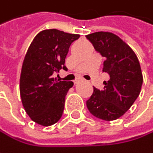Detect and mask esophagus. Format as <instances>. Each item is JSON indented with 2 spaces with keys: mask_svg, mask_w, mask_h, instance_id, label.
<instances>
[{
  "mask_svg": "<svg viewBox=\"0 0 153 153\" xmlns=\"http://www.w3.org/2000/svg\"><path fill=\"white\" fill-rule=\"evenodd\" d=\"M79 81H80V79H75V80H74V84H77Z\"/></svg>",
  "mask_w": 153,
  "mask_h": 153,
  "instance_id": "esophagus-1",
  "label": "esophagus"
}]
</instances>
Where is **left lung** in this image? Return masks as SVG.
Listing matches in <instances>:
<instances>
[{"mask_svg":"<svg viewBox=\"0 0 153 153\" xmlns=\"http://www.w3.org/2000/svg\"><path fill=\"white\" fill-rule=\"evenodd\" d=\"M95 49L105 57L103 72L110 76L104 89L94 88L87 107L95 117L114 120L121 117L138 97L143 74L133 49L119 36L109 32H97L86 36Z\"/></svg>","mask_w":153,"mask_h":153,"instance_id":"1","label":"left lung"}]
</instances>
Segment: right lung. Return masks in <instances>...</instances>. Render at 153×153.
<instances>
[{
  "label": "right lung",
  "mask_w": 153,
  "mask_h": 153,
  "mask_svg": "<svg viewBox=\"0 0 153 153\" xmlns=\"http://www.w3.org/2000/svg\"><path fill=\"white\" fill-rule=\"evenodd\" d=\"M79 38L56 29L40 32L25 56L20 75V96L29 117L39 125L51 126L62 117L65 96L73 81L53 78L65 65L71 44Z\"/></svg>",
  "instance_id": "obj_1"
}]
</instances>
